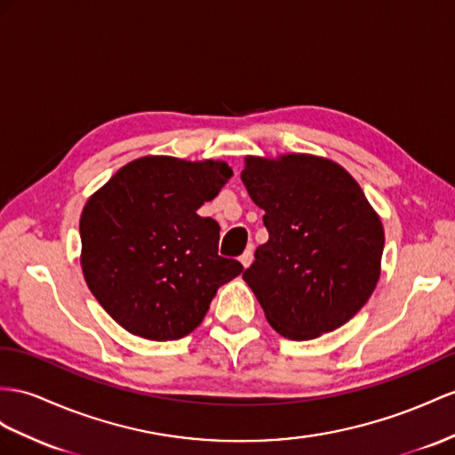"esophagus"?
Listing matches in <instances>:
<instances>
[{
  "label": "esophagus",
  "mask_w": 455,
  "mask_h": 455,
  "mask_svg": "<svg viewBox=\"0 0 455 455\" xmlns=\"http://www.w3.org/2000/svg\"><path fill=\"white\" fill-rule=\"evenodd\" d=\"M240 261H242L243 267H250L251 265V261H253V246H250L246 251L240 255Z\"/></svg>",
  "instance_id": "1"
}]
</instances>
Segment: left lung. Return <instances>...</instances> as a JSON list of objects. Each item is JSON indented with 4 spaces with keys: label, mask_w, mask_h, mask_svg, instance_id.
Listing matches in <instances>:
<instances>
[{
    "label": "left lung",
    "mask_w": 455,
    "mask_h": 455,
    "mask_svg": "<svg viewBox=\"0 0 455 455\" xmlns=\"http://www.w3.org/2000/svg\"><path fill=\"white\" fill-rule=\"evenodd\" d=\"M242 182L269 232L242 275L267 321L290 340L342 327L375 290L384 250L361 186L336 163L298 154L248 157Z\"/></svg>",
    "instance_id": "obj_1"
}]
</instances>
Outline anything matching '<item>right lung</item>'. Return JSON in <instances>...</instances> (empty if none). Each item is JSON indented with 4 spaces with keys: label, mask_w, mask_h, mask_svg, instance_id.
I'll use <instances>...</instances> for the list:
<instances>
[{
    "label": "right lung",
    "mask_w": 455,
    "mask_h": 455,
    "mask_svg": "<svg viewBox=\"0 0 455 455\" xmlns=\"http://www.w3.org/2000/svg\"><path fill=\"white\" fill-rule=\"evenodd\" d=\"M232 171L223 161L142 157L116 171L80 217L90 292L123 329L167 342L200 324L243 267L219 255V225L196 212Z\"/></svg>",
    "instance_id": "obj_1"
}]
</instances>
